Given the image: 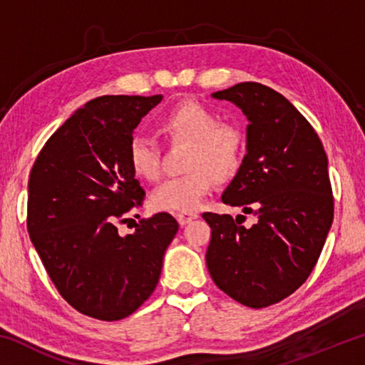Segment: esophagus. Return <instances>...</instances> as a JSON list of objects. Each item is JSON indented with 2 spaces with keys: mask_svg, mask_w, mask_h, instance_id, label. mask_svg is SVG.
Returning a JSON list of instances; mask_svg holds the SVG:
<instances>
[{
  "mask_svg": "<svg viewBox=\"0 0 365 365\" xmlns=\"http://www.w3.org/2000/svg\"><path fill=\"white\" fill-rule=\"evenodd\" d=\"M195 219H197V212H178L177 214V220L182 227L190 224V222L195 220Z\"/></svg>",
  "mask_w": 365,
  "mask_h": 365,
  "instance_id": "obj_1",
  "label": "esophagus"
}]
</instances>
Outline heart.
<instances>
[{
  "instance_id": "b5f03b06",
  "label": "heart",
  "mask_w": 365,
  "mask_h": 365,
  "mask_svg": "<svg viewBox=\"0 0 365 365\" xmlns=\"http://www.w3.org/2000/svg\"><path fill=\"white\" fill-rule=\"evenodd\" d=\"M160 128L170 140L188 143L180 177L164 180L151 193V206L158 211L191 212L200 207L212 190L214 177L227 180L238 170L245 151V135L232 122H219L212 109L196 101H183L165 113ZM133 174L156 180L160 172V151L153 140L133 137L127 148Z\"/></svg>"
}]
</instances>
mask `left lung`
<instances>
[{"label": "left lung", "mask_w": 365, "mask_h": 365, "mask_svg": "<svg viewBox=\"0 0 365 365\" xmlns=\"http://www.w3.org/2000/svg\"><path fill=\"white\" fill-rule=\"evenodd\" d=\"M212 98L250 120L246 156L222 202L257 222L246 228L228 214H202L211 227L206 264L222 292L261 309L294 293L322 252L333 222L329 159L306 117L269 86L243 82Z\"/></svg>", "instance_id": "1"}]
</instances>
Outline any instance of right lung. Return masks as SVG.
<instances>
[{"label": "right lung", "instance_id": "1", "mask_svg": "<svg viewBox=\"0 0 365 365\" xmlns=\"http://www.w3.org/2000/svg\"><path fill=\"white\" fill-rule=\"evenodd\" d=\"M160 101L163 95L88 101L49 137L30 172V240L61 296L93 319L120 320L150 298L178 230L168 212L141 219L132 235L117 230L145 197L128 143Z\"/></svg>", "mask_w": 365, "mask_h": 365}]
</instances>
